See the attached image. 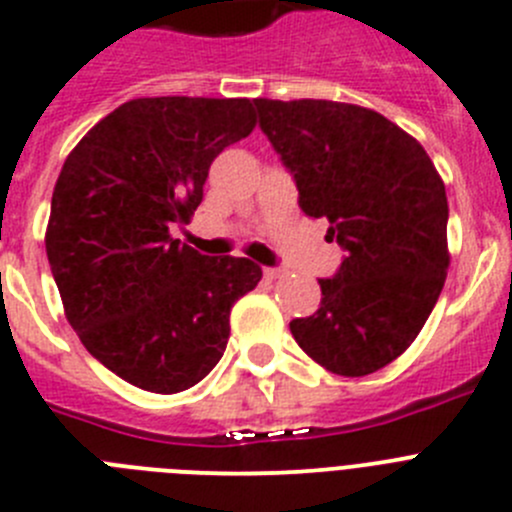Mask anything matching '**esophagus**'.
Listing matches in <instances>:
<instances>
[{"mask_svg": "<svg viewBox=\"0 0 512 512\" xmlns=\"http://www.w3.org/2000/svg\"><path fill=\"white\" fill-rule=\"evenodd\" d=\"M262 272H265L267 280H278V278H283V275H285V272L280 270V267H265V270H262Z\"/></svg>", "mask_w": 512, "mask_h": 512, "instance_id": "esophagus-1", "label": "esophagus"}]
</instances>
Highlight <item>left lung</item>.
<instances>
[{
	"label": "left lung",
	"mask_w": 512,
	"mask_h": 512,
	"mask_svg": "<svg viewBox=\"0 0 512 512\" xmlns=\"http://www.w3.org/2000/svg\"><path fill=\"white\" fill-rule=\"evenodd\" d=\"M260 128L308 217L328 219L341 267L321 308L290 321L298 346L338 376L384 369L412 346L442 293L447 194L417 138L381 113L333 100L257 98Z\"/></svg>",
	"instance_id": "left-lung-1"
}]
</instances>
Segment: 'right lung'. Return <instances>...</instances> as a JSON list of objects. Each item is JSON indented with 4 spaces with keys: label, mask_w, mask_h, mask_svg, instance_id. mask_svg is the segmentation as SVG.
Here are the masks:
<instances>
[{
    "label": "right lung",
    "mask_w": 512,
    "mask_h": 512,
    "mask_svg": "<svg viewBox=\"0 0 512 512\" xmlns=\"http://www.w3.org/2000/svg\"><path fill=\"white\" fill-rule=\"evenodd\" d=\"M255 123L247 98H136L62 164L45 234L52 278L90 356L138 389L199 384L227 348L232 305L260 283L247 257L199 255L169 232Z\"/></svg>",
    "instance_id": "add662e5"
}]
</instances>
